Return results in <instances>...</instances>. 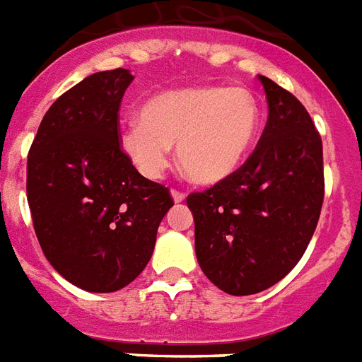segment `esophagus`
<instances>
[{
    "label": "esophagus",
    "instance_id": "1",
    "mask_svg": "<svg viewBox=\"0 0 362 362\" xmlns=\"http://www.w3.org/2000/svg\"><path fill=\"white\" fill-rule=\"evenodd\" d=\"M171 197H173V201H175V202L186 201V193H182V191H178V189H173Z\"/></svg>",
    "mask_w": 362,
    "mask_h": 362
}]
</instances>
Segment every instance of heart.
Segmentation results:
<instances>
[{
	"mask_svg": "<svg viewBox=\"0 0 362 362\" xmlns=\"http://www.w3.org/2000/svg\"><path fill=\"white\" fill-rule=\"evenodd\" d=\"M141 120L120 132V146L137 169L158 178L178 143V163L189 180H225L251 152L260 130V107L245 89L187 87L165 90L141 107Z\"/></svg>",
	"mask_w": 362,
	"mask_h": 362,
	"instance_id": "obj_1",
	"label": "heart"
}]
</instances>
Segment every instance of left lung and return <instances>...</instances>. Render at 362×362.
Returning <instances> with one entry per match:
<instances>
[{
	"label": "left lung",
	"mask_w": 362,
	"mask_h": 362,
	"mask_svg": "<svg viewBox=\"0 0 362 362\" xmlns=\"http://www.w3.org/2000/svg\"><path fill=\"white\" fill-rule=\"evenodd\" d=\"M258 79L269 113L255 152L228 178L187 197L199 266L230 296L258 293L286 277L324 204V151L310 115L292 93Z\"/></svg>",
	"instance_id": "1"
}]
</instances>
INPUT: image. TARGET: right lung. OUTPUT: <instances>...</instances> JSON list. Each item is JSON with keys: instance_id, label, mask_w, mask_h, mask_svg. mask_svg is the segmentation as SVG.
<instances>
[{"instance_id": "1", "label": "right lung", "mask_w": 362, "mask_h": 362, "mask_svg": "<svg viewBox=\"0 0 362 362\" xmlns=\"http://www.w3.org/2000/svg\"><path fill=\"white\" fill-rule=\"evenodd\" d=\"M130 70L96 72L55 100L28 156V202L44 257L74 286L117 292L148 264L169 189L120 148Z\"/></svg>"}]
</instances>
